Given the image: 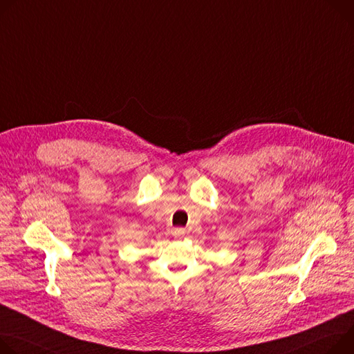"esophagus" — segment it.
Listing matches in <instances>:
<instances>
[{"instance_id":"34e87169","label":"esophagus","mask_w":354,"mask_h":354,"mask_svg":"<svg viewBox=\"0 0 354 354\" xmlns=\"http://www.w3.org/2000/svg\"><path fill=\"white\" fill-rule=\"evenodd\" d=\"M172 236L176 239H180L185 236V229H174L172 230Z\"/></svg>"}]
</instances>
